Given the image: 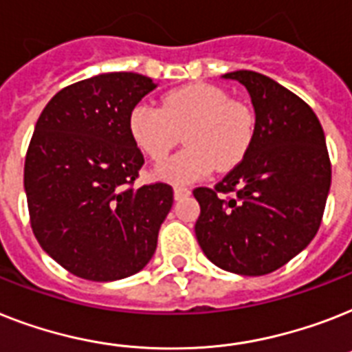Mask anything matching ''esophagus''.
<instances>
[{"instance_id": "obj_1", "label": "esophagus", "mask_w": 352, "mask_h": 352, "mask_svg": "<svg viewBox=\"0 0 352 352\" xmlns=\"http://www.w3.org/2000/svg\"><path fill=\"white\" fill-rule=\"evenodd\" d=\"M191 191L184 186H175L173 188V197H175V201H181V199H186V197H190Z\"/></svg>"}]
</instances>
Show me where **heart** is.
Returning <instances> with one entry per match:
<instances>
[{
  "mask_svg": "<svg viewBox=\"0 0 352 352\" xmlns=\"http://www.w3.org/2000/svg\"><path fill=\"white\" fill-rule=\"evenodd\" d=\"M128 130L137 148L155 162L164 161L184 133V150L162 162L153 175L171 184H190L244 159L255 135V117L222 88L197 82L168 92L162 107L137 102L128 116Z\"/></svg>",
  "mask_w": 352,
  "mask_h": 352,
  "instance_id": "heart-1",
  "label": "heart"
}]
</instances>
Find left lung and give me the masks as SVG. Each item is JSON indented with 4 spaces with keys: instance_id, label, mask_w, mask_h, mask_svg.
Here are the masks:
<instances>
[{
    "instance_id": "8db88e82",
    "label": "left lung",
    "mask_w": 352,
    "mask_h": 352,
    "mask_svg": "<svg viewBox=\"0 0 352 352\" xmlns=\"http://www.w3.org/2000/svg\"><path fill=\"white\" fill-rule=\"evenodd\" d=\"M222 77L250 92L255 135L215 190L193 191L201 204L195 235L217 267L267 275L315 239L331 188L329 153L318 117L298 96L251 70ZM230 190V199L218 195Z\"/></svg>"
}]
</instances>
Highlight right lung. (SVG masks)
Returning a JSON list of instances; mask_svg holds the SVG:
<instances>
[{
	"mask_svg": "<svg viewBox=\"0 0 352 352\" xmlns=\"http://www.w3.org/2000/svg\"><path fill=\"white\" fill-rule=\"evenodd\" d=\"M141 74H99L48 101L25 159V193L37 242L79 278L135 275L157 250L171 186L133 188L144 164L130 110L155 90Z\"/></svg>",
	"mask_w": 352,
	"mask_h": 352,
	"instance_id": "obj_1",
	"label": "right lung"
}]
</instances>
